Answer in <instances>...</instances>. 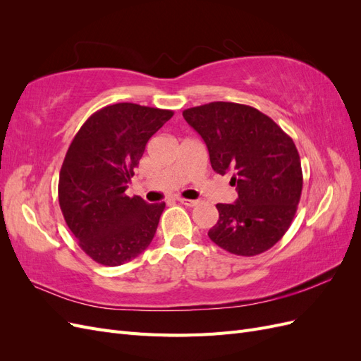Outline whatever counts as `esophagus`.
<instances>
[{
  "label": "esophagus",
  "instance_id": "34e87169",
  "mask_svg": "<svg viewBox=\"0 0 361 361\" xmlns=\"http://www.w3.org/2000/svg\"><path fill=\"white\" fill-rule=\"evenodd\" d=\"M182 204H185V206H190V207H192V206H195L199 203V200H191V199H183V197H179L178 199Z\"/></svg>",
  "mask_w": 361,
  "mask_h": 361
}]
</instances>
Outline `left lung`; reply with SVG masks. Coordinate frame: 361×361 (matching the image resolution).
<instances>
[{"label":"left lung","instance_id":"8db88e82","mask_svg":"<svg viewBox=\"0 0 361 361\" xmlns=\"http://www.w3.org/2000/svg\"><path fill=\"white\" fill-rule=\"evenodd\" d=\"M209 150L212 169L232 171L235 203H218L211 241L236 256H256L288 232L302 191V170L292 138L256 108L211 102L182 113Z\"/></svg>","mask_w":361,"mask_h":361}]
</instances>
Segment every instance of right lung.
<instances>
[{"label": "right lung", "mask_w": 361, "mask_h": 361, "mask_svg": "<svg viewBox=\"0 0 361 361\" xmlns=\"http://www.w3.org/2000/svg\"><path fill=\"white\" fill-rule=\"evenodd\" d=\"M171 110L122 102L85 120L64 157L59 202L84 253L105 267L135 259L155 236L166 203L125 194L149 138Z\"/></svg>", "instance_id": "obj_1"}]
</instances>
